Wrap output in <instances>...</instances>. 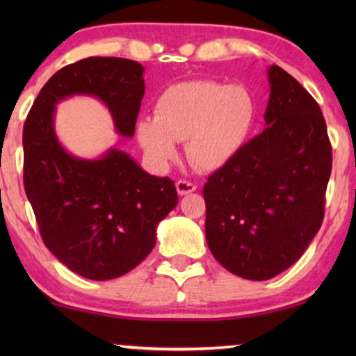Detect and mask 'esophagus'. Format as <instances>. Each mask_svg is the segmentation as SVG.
<instances>
[{"mask_svg":"<svg viewBox=\"0 0 356 356\" xmlns=\"http://www.w3.org/2000/svg\"><path fill=\"white\" fill-rule=\"evenodd\" d=\"M197 186L191 181H188V179H178L177 181V191L179 196H186V194L196 191Z\"/></svg>","mask_w":356,"mask_h":356,"instance_id":"1","label":"esophagus"}]
</instances>
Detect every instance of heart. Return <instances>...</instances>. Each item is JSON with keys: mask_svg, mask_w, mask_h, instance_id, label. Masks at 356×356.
Instances as JSON below:
<instances>
[{"mask_svg": "<svg viewBox=\"0 0 356 356\" xmlns=\"http://www.w3.org/2000/svg\"><path fill=\"white\" fill-rule=\"evenodd\" d=\"M256 120V100L241 84L197 79L170 86L154 105V118H140L136 138L154 167L165 168L186 140L196 168L217 170L245 145Z\"/></svg>", "mask_w": 356, "mask_h": 356, "instance_id": "heart-1", "label": "heart"}]
</instances>
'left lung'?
Segmentation results:
<instances>
[{
    "instance_id": "8db88e82",
    "label": "left lung",
    "mask_w": 356,
    "mask_h": 356,
    "mask_svg": "<svg viewBox=\"0 0 356 356\" xmlns=\"http://www.w3.org/2000/svg\"><path fill=\"white\" fill-rule=\"evenodd\" d=\"M266 129L207 178L206 240L232 274L269 280L300 259L324 218L332 147L318 102L270 66Z\"/></svg>"
}]
</instances>
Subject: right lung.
<instances>
[{"instance_id":"1","label":"right lung","mask_w":356,"mask_h":356,"mask_svg":"<svg viewBox=\"0 0 356 356\" xmlns=\"http://www.w3.org/2000/svg\"><path fill=\"white\" fill-rule=\"evenodd\" d=\"M144 67L138 61L90 56L55 72L24 123V188L42 240L67 269L110 280L139 266L155 230L178 204L175 181L145 173L128 154L72 157L58 143L53 116L60 100L92 95L108 106L118 134L133 138Z\"/></svg>"}]
</instances>
